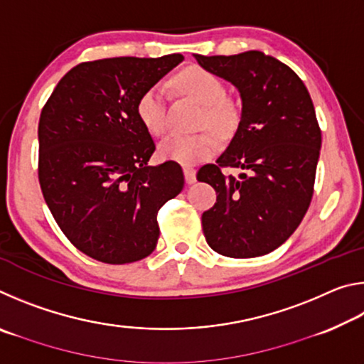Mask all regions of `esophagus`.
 <instances>
[{"mask_svg":"<svg viewBox=\"0 0 364 364\" xmlns=\"http://www.w3.org/2000/svg\"><path fill=\"white\" fill-rule=\"evenodd\" d=\"M184 180H186L188 184H193L196 183V170L193 167H184Z\"/></svg>","mask_w":364,"mask_h":364,"instance_id":"34e87169","label":"esophagus"}]
</instances>
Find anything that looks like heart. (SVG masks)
Instances as JSON below:
<instances>
[{
    "mask_svg": "<svg viewBox=\"0 0 364 364\" xmlns=\"http://www.w3.org/2000/svg\"><path fill=\"white\" fill-rule=\"evenodd\" d=\"M175 83L184 95L193 96L204 106L202 127H210L220 134L230 133L236 127L239 114L234 102L226 97V88L215 73L199 67L178 73ZM138 119L152 134H162L167 128V91L164 85H152L139 96L136 104ZM218 139L212 132L196 134L171 133L159 144L160 156L183 165H194L217 151Z\"/></svg>",
    "mask_w": 364,
    "mask_h": 364,
    "instance_id": "b5f03b06",
    "label": "heart"
}]
</instances>
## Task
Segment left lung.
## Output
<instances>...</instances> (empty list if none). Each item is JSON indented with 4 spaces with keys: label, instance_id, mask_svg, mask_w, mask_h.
I'll return each instance as SVG.
<instances>
[{
    "label": "left lung",
    "instance_id": "left-lung-1",
    "mask_svg": "<svg viewBox=\"0 0 364 364\" xmlns=\"http://www.w3.org/2000/svg\"><path fill=\"white\" fill-rule=\"evenodd\" d=\"M194 58L242 100L230 146L197 171L217 191L215 205L202 213L205 241L231 258L269 254L297 230L311 202L321 130L310 93L291 67L262 51ZM225 166L246 171L226 177Z\"/></svg>",
    "mask_w": 364,
    "mask_h": 364
}]
</instances>
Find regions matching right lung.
Instances as JSON below:
<instances>
[{"label": "right lung", "mask_w": 364, "mask_h": 364, "mask_svg": "<svg viewBox=\"0 0 364 364\" xmlns=\"http://www.w3.org/2000/svg\"><path fill=\"white\" fill-rule=\"evenodd\" d=\"M184 58H110L60 78L38 123V180L65 237L95 260L138 262L159 241L157 212L184 186L180 164L147 165L156 144L138 119L147 88Z\"/></svg>", "instance_id": "1"}]
</instances>
